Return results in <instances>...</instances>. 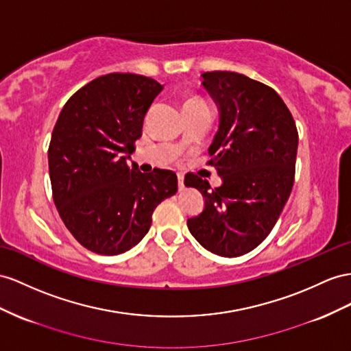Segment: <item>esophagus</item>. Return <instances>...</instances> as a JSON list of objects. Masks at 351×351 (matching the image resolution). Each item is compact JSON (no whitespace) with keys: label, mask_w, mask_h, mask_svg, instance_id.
<instances>
[{"label":"esophagus","mask_w":351,"mask_h":351,"mask_svg":"<svg viewBox=\"0 0 351 351\" xmlns=\"http://www.w3.org/2000/svg\"><path fill=\"white\" fill-rule=\"evenodd\" d=\"M178 188L179 191H182L185 185H184V173H178Z\"/></svg>","instance_id":"34e87169"}]
</instances>
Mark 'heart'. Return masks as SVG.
Instances as JSON below:
<instances>
[{
  "instance_id": "1",
  "label": "heart",
  "mask_w": 351,
  "mask_h": 351,
  "mask_svg": "<svg viewBox=\"0 0 351 351\" xmlns=\"http://www.w3.org/2000/svg\"><path fill=\"white\" fill-rule=\"evenodd\" d=\"M199 102H203L200 101V99H190V101H186L185 105H190V104H199Z\"/></svg>"
}]
</instances>
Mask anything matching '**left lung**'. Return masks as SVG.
<instances>
[{
  "label": "left lung",
  "instance_id": "obj_1",
  "mask_svg": "<svg viewBox=\"0 0 351 351\" xmlns=\"http://www.w3.org/2000/svg\"><path fill=\"white\" fill-rule=\"evenodd\" d=\"M202 77L221 111L208 165L218 170L222 185L185 176V185L204 197L203 212L186 226L203 247L234 258L261 245L280 217L295 181L298 130L269 86L230 71Z\"/></svg>",
  "mask_w": 351,
  "mask_h": 351
}]
</instances>
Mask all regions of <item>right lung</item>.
<instances>
[{
  "label": "right lung",
  "instance_id": "obj_1",
  "mask_svg": "<svg viewBox=\"0 0 351 351\" xmlns=\"http://www.w3.org/2000/svg\"><path fill=\"white\" fill-rule=\"evenodd\" d=\"M163 90L154 78L106 74L71 96L49 145L53 202L71 234L99 255H119L147 234L152 212L178 191L176 173H142L128 163L148 108Z\"/></svg>",
  "mask_w": 351,
  "mask_h": 351
}]
</instances>
